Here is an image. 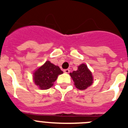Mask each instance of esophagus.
<instances>
[{"label":"esophagus","mask_w":128,"mask_h":128,"mask_svg":"<svg viewBox=\"0 0 128 128\" xmlns=\"http://www.w3.org/2000/svg\"><path fill=\"white\" fill-rule=\"evenodd\" d=\"M64 73L68 74V73H69V72H70V70H69V69H65V70H64Z\"/></svg>","instance_id":"obj_1"}]
</instances>
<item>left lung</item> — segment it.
I'll return each instance as SVG.
<instances>
[{
  "label": "left lung",
  "instance_id": "1",
  "mask_svg": "<svg viewBox=\"0 0 128 128\" xmlns=\"http://www.w3.org/2000/svg\"><path fill=\"white\" fill-rule=\"evenodd\" d=\"M74 82V85L79 90H85L93 83V77L87 66L82 64L78 66V70L70 73Z\"/></svg>",
  "mask_w": 128,
  "mask_h": 128
}]
</instances>
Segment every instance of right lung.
Returning <instances> with one entry per match:
<instances>
[{
  "mask_svg": "<svg viewBox=\"0 0 128 128\" xmlns=\"http://www.w3.org/2000/svg\"><path fill=\"white\" fill-rule=\"evenodd\" d=\"M62 73L58 66H55L50 61H46L43 66L35 71L33 78L35 84L40 89L47 90L52 87L58 75Z\"/></svg>",
  "mask_w": 128,
  "mask_h": 128,
  "instance_id": "add662e5",
  "label": "right lung"
}]
</instances>
